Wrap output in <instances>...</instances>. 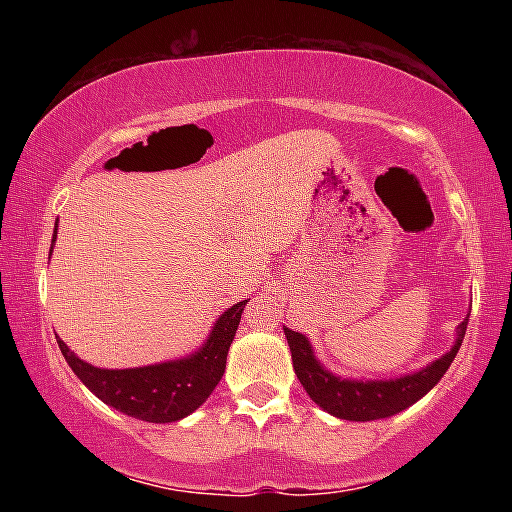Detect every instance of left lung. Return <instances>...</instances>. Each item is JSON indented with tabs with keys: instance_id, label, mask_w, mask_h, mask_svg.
I'll use <instances>...</instances> for the list:
<instances>
[{
	"instance_id": "left-lung-1",
	"label": "left lung",
	"mask_w": 512,
	"mask_h": 512,
	"mask_svg": "<svg viewBox=\"0 0 512 512\" xmlns=\"http://www.w3.org/2000/svg\"><path fill=\"white\" fill-rule=\"evenodd\" d=\"M467 322L469 317L457 325V337L450 351H445L436 361L428 363L426 368L390 380L339 378L317 361L313 344L308 342L305 334L293 332L289 327H284V334L289 339L293 370H296L298 380H301L305 392L317 407L337 416V419L378 421L395 416L399 411L411 407V404H416L440 383V378H443L445 370L450 368L457 351H460Z\"/></svg>"
}]
</instances>
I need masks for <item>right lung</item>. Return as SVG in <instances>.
I'll return each mask as SVG.
<instances>
[{
  "instance_id": "add662e5",
  "label": "right lung",
  "mask_w": 512,
  "mask_h": 512,
  "mask_svg": "<svg viewBox=\"0 0 512 512\" xmlns=\"http://www.w3.org/2000/svg\"><path fill=\"white\" fill-rule=\"evenodd\" d=\"M245 303L248 301L231 305L214 322L204 344L175 361L139 368H98L81 361L62 339H57V344L76 378L108 407L149 424H173L202 407L219 385Z\"/></svg>"
}]
</instances>
